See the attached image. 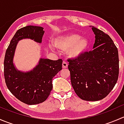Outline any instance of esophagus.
Listing matches in <instances>:
<instances>
[{"label":"esophagus","mask_w":124,"mask_h":124,"mask_svg":"<svg viewBox=\"0 0 124 124\" xmlns=\"http://www.w3.org/2000/svg\"><path fill=\"white\" fill-rule=\"evenodd\" d=\"M62 67H63V68H67L68 67V63L65 62V61H63L62 62Z\"/></svg>","instance_id":"obj_1"}]
</instances>
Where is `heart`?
<instances>
[{"label": "heart", "mask_w": 124, "mask_h": 124, "mask_svg": "<svg viewBox=\"0 0 124 124\" xmlns=\"http://www.w3.org/2000/svg\"><path fill=\"white\" fill-rule=\"evenodd\" d=\"M53 44L57 49L66 52L70 58H78L86 52L89 47V41L86 38H80L76 33H70L54 39Z\"/></svg>", "instance_id": "b5f03b06"}]
</instances>
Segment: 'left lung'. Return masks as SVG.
I'll use <instances>...</instances> for the list:
<instances>
[{
    "mask_svg": "<svg viewBox=\"0 0 124 124\" xmlns=\"http://www.w3.org/2000/svg\"><path fill=\"white\" fill-rule=\"evenodd\" d=\"M93 50L78 58L68 60L71 85L78 97L85 101H98L107 97L119 76L118 51L109 35L96 27Z\"/></svg>",
    "mask_w": 124,
    "mask_h": 124,
    "instance_id": "1",
    "label": "left lung"
}]
</instances>
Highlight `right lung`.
<instances>
[{
    "label": "right lung",
    "mask_w": 124,
    "mask_h": 124,
    "mask_svg": "<svg viewBox=\"0 0 124 124\" xmlns=\"http://www.w3.org/2000/svg\"><path fill=\"white\" fill-rule=\"evenodd\" d=\"M44 33L41 26H27L20 29L11 39L5 56L4 77L7 87L17 99L29 105L47 100L53 89V77L62 70V59H41L33 71L26 73L17 71L14 66L12 59L18 41L31 38L41 42Z\"/></svg>",
    "instance_id": "right-lung-1"
}]
</instances>
